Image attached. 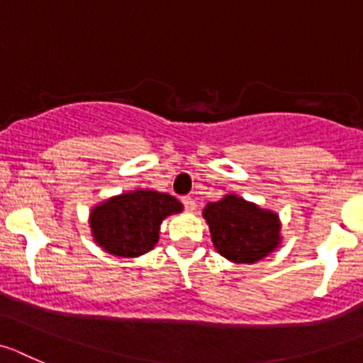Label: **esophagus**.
I'll return each instance as SVG.
<instances>
[{
	"label": "esophagus",
	"instance_id": "esophagus-1",
	"mask_svg": "<svg viewBox=\"0 0 363 363\" xmlns=\"http://www.w3.org/2000/svg\"><path fill=\"white\" fill-rule=\"evenodd\" d=\"M182 204H184V208L188 209V211H193V209L197 208V204H195V199L193 197H182Z\"/></svg>",
	"mask_w": 363,
	"mask_h": 363
}]
</instances>
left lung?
Returning a JSON list of instances; mask_svg holds the SVG:
<instances>
[{
    "instance_id": "obj_1",
    "label": "left lung",
    "mask_w": 363,
    "mask_h": 363,
    "mask_svg": "<svg viewBox=\"0 0 363 363\" xmlns=\"http://www.w3.org/2000/svg\"><path fill=\"white\" fill-rule=\"evenodd\" d=\"M215 249L233 263H256L281 245L279 215L229 193L202 211Z\"/></svg>"
}]
</instances>
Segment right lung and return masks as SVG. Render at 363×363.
<instances>
[{
	"mask_svg": "<svg viewBox=\"0 0 363 363\" xmlns=\"http://www.w3.org/2000/svg\"><path fill=\"white\" fill-rule=\"evenodd\" d=\"M181 211V202L168 193L134 189L91 209V236L105 252L120 258H138L159 242L162 220Z\"/></svg>",
	"mask_w": 363,
	"mask_h": 363,
	"instance_id": "right-lung-1",
	"label": "right lung"
}]
</instances>
